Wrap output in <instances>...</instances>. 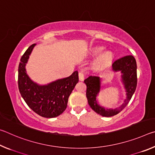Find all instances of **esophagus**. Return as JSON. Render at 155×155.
<instances>
[{"instance_id":"esophagus-1","label":"esophagus","mask_w":155,"mask_h":155,"mask_svg":"<svg viewBox=\"0 0 155 155\" xmlns=\"http://www.w3.org/2000/svg\"><path fill=\"white\" fill-rule=\"evenodd\" d=\"M78 78H79V81H83V79H84V74L82 72L78 73Z\"/></svg>"}]
</instances>
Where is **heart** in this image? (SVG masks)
I'll return each mask as SVG.
<instances>
[{
    "instance_id": "heart-1",
    "label": "heart",
    "mask_w": 155,
    "mask_h": 155,
    "mask_svg": "<svg viewBox=\"0 0 155 155\" xmlns=\"http://www.w3.org/2000/svg\"><path fill=\"white\" fill-rule=\"evenodd\" d=\"M104 51V49L103 48H96L94 50L92 53L94 56H98L103 54ZM110 58H111V55L107 53L106 54H104V55L100 57V58L97 60V61L96 62V64L100 65L103 64V63H104L108 61V60L110 59Z\"/></svg>"
}]
</instances>
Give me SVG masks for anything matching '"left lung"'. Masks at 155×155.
Instances as JSON below:
<instances>
[{"mask_svg":"<svg viewBox=\"0 0 155 155\" xmlns=\"http://www.w3.org/2000/svg\"><path fill=\"white\" fill-rule=\"evenodd\" d=\"M112 70L121 72V82L126 91V99L121 105L114 109H107L101 106L97 101V96L101 91L102 78L96 75H90L84 83L87 85L88 104L97 114L104 117H111L122 111L129 103L137 87V64L135 57L127 55L115 59L113 62Z\"/></svg>","mask_w":155,"mask_h":155,"instance_id":"1","label":"left lung"}]
</instances>
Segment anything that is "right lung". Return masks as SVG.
<instances>
[{
	"instance_id": "obj_1",
	"label": "right lung",
	"mask_w": 155,
	"mask_h": 155,
	"mask_svg": "<svg viewBox=\"0 0 155 155\" xmlns=\"http://www.w3.org/2000/svg\"><path fill=\"white\" fill-rule=\"evenodd\" d=\"M36 44H32L21 57L18 67V88L27 105L37 114L46 118L55 117L67 107L68 98L78 82V74L74 71L69 77L40 85L31 79L26 65Z\"/></svg>"
}]
</instances>
